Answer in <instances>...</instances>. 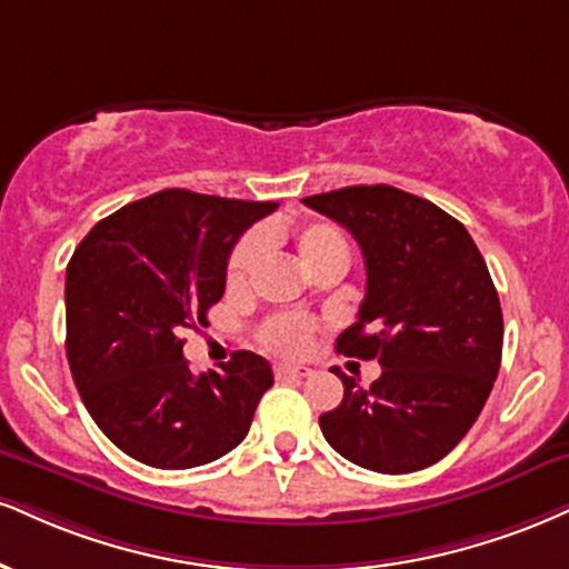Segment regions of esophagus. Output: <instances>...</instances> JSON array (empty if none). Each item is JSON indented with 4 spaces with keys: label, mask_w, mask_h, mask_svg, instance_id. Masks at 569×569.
I'll list each match as a JSON object with an SVG mask.
<instances>
[{
    "label": "esophagus",
    "mask_w": 569,
    "mask_h": 569,
    "mask_svg": "<svg viewBox=\"0 0 569 569\" xmlns=\"http://www.w3.org/2000/svg\"><path fill=\"white\" fill-rule=\"evenodd\" d=\"M305 376H310V368L276 366V379H305Z\"/></svg>",
    "instance_id": "obj_1"
}]
</instances>
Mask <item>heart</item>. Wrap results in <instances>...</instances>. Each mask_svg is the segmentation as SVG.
<instances>
[{"mask_svg":"<svg viewBox=\"0 0 569 569\" xmlns=\"http://www.w3.org/2000/svg\"><path fill=\"white\" fill-rule=\"evenodd\" d=\"M262 241H270V236L257 238L249 236L232 249L230 262H228V289H243L246 280H249L251 270H254L259 254H262ZM291 241L297 246V254L302 259L307 270L315 272L326 264H345L347 262V241L345 236L328 222H305L297 224L291 230ZM312 320L302 318V315H278L270 318L259 331V339L270 352L286 355H302L312 339Z\"/></svg>","mask_w":569,"mask_h":569,"instance_id":"b5f03b06","label":"heart"}]
</instances>
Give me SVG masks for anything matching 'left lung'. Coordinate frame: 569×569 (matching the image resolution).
<instances>
[{"label":"left lung","mask_w":569,"mask_h":569,"mask_svg":"<svg viewBox=\"0 0 569 569\" xmlns=\"http://www.w3.org/2000/svg\"><path fill=\"white\" fill-rule=\"evenodd\" d=\"M366 257V299L337 352L379 360L371 387L333 368L345 397L320 416L347 461L381 475L432 467L477 421L501 368L503 315L488 264L458 219L392 184L302 198Z\"/></svg>","instance_id":"obj_1"}]
</instances>
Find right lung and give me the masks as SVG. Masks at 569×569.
Instances as JSON below:
<instances>
[{"label": "right lung", "instance_id": "right-lung-1", "mask_svg": "<svg viewBox=\"0 0 569 569\" xmlns=\"http://www.w3.org/2000/svg\"><path fill=\"white\" fill-rule=\"evenodd\" d=\"M276 201L169 188L100 219L66 270V352L100 432L134 461L193 469L249 435L270 362L232 352L193 376L182 333L207 326L228 257Z\"/></svg>", "mask_w": 569, "mask_h": 569}]
</instances>
